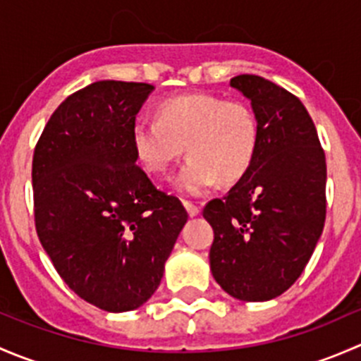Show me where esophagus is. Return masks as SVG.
Here are the masks:
<instances>
[{"mask_svg": "<svg viewBox=\"0 0 361 361\" xmlns=\"http://www.w3.org/2000/svg\"><path fill=\"white\" fill-rule=\"evenodd\" d=\"M183 206H185V209H187V213L190 214V216H197V214L201 213V209H199V206H195L194 202L183 201Z\"/></svg>", "mask_w": 361, "mask_h": 361, "instance_id": "esophagus-1", "label": "esophagus"}]
</instances>
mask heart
Returning a JSON list of instances; mask_svg holds the SVG:
<instances>
[{"label":"heart","mask_w":361,"mask_h":361,"mask_svg":"<svg viewBox=\"0 0 361 361\" xmlns=\"http://www.w3.org/2000/svg\"><path fill=\"white\" fill-rule=\"evenodd\" d=\"M130 145L145 171L164 176L183 155L190 160L174 178L183 195H201L216 181L235 183L257 159L260 133L257 116L239 101L209 94H187L162 101L157 120L137 118Z\"/></svg>","instance_id":"obj_1"}]
</instances>
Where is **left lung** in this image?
Here are the masks:
<instances>
[{
	"label": "left lung",
	"mask_w": 361,
	"mask_h": 361,
	"mask_svg": "<svg viewBox=\"0 0 361 361\" xmlns=\"http://www.w3.org/2000/svg\"><path fill=\"white\" fill-rule=\"evenodd\" d=\"M232 89L250 99L260 145L253 166L224 199L206 204L213 278L231 297L265 302L293 285L323 232L326 162L300 99L257 75Z\"/></svg>",
	"instance_id": "left-lung-1"
}]
</instances>
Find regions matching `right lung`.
<instances>
[{
    "label": "right lung",
    "mask_w": 361,
    "mask_h": 361,
    "mask_svg": "<svg viewBox=\"0 0 361 361\" xmlns=\"http://www.w3.org/2000/svg\"><path fill=\"white\" fill-rule=\"evenodd\" d=\"M155 87L103 80L52 113L32 157L39 243L64 283L108 312L141 307L188 220L136 166L130 127Z\"/></svg>",
    "instance_id": "right-lung-1"
}]
</instances>
